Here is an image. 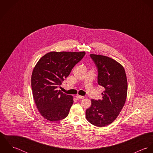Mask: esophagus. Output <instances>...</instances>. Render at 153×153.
<instances>
[{"label": "esophagus", "mask_w": 153, "mask_h": 153, "mask_svg": "<svg viewBox=\"0 0 153 153\" xmlns=\"http://www.w3.org/2000/svg\"><path fill=\"white\" fill-rule=\"evenodd\" d=\"M76 98H78V99H83V98H84V97L81 96V95H76Z\"/></svg>", "instance_id": "34e87169"}]
</instances>
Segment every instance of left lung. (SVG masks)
Masks as SVG:
<instances>
[{
  "instance_id": "left-lung-1",
  "label": "left lung",
  "mask_w": 153,
  "mask_h": 153,
  "mask_svg": "<svg viewBox=\"0 0 153 153\" xmlns=\"http://www.w3.org/2000/svg\"><path fill=\"white\" fill-rule=\"evenodd\" d=\"M98 68V84L105 88L102 98L91 100L85 117L91 124L104 127L111 124L123 109L127 95V79L124 67L106 56L91 54Z\"/></svg>"
}]
</instances>
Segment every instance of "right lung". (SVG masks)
Returning <instances> with one entry per match:
<instances>
[{
    "instance_id": "right-lung-1",
    "label": "right lung",
    "mask_w": 153,
    "mask_h": 153,
    "mask_svg": "<svg viewBox=\"0 0 153 153\" xmlns=\"http://www.w3.org/2000/svg\"><path fill=\"white\" fill-rule=\"evenodd\" d=\"M85 55V52H50L34 67L31 77L33 97L39 112L47 120L57 121L68 116L73 97L56 88Z\"/></svg>"
}]
</instances>
